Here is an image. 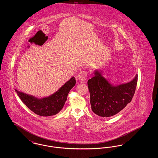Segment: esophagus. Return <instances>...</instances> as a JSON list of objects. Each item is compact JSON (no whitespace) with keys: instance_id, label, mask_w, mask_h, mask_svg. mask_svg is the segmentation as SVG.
Masks as SVG:
<instances>
[{"instance_id":"esophagus-1","label":"esophagus","mask_w":158,"mask_h":158,"mask_svg":"<svg viewBox=\"0 0 158 158\" xmlns=\"http://www.w3.org/2000/svg\"><path fill=\"white\" fill-rule=\"evenodd\" d=\"M87 76H88V73L86 71L83 70L78 74L77 77L81 81H85L87 79Z\"/></svg>"}]
</instances>
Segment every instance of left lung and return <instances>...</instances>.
Wrapping results in <instances>:
<instances>
[{"label":"left lung","mask_w":158,"mask_h":158,"mask_svg":"<svg viewBox=\"0 0 158 158\" xmlns=\"http://www.w3.org/2000/svg\"><path fill=\"white\" fill-rule=\"evenodd\" d=\"M88 81L91 108L100 117H109L119 113L130 103L135 93L137 74L130 82L113 86L96 70Z\"/></svg>","instance_id":"1"}]
</instances>
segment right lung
<instances>
[{"mask_svg": "<svg viewBox=\"0 0 158 158\" xmlns=\"http://www.w3.org/2000/svg\"><path fill=\"white\" fill-rule=\"evenodd\" d=\"M75 77H72L60 89L50 96L45 98H36L19 92L15 89L18 95L25 105L32 112L40 116H52L59 113L67 100L70 89L75 85Z\"/></svg>", "mask_w": 158, "mask_h": 158, "instance_id": "obj_1", "label": "right lung"}]
</instances>
